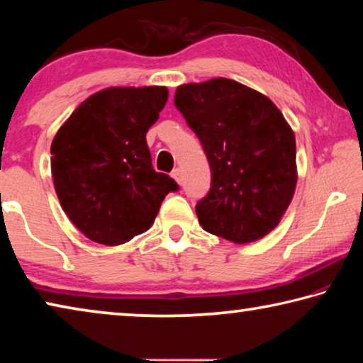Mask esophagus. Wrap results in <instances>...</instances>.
I'll use <instances>...</instances> for the list:
<instances>
[{
	"instance_id": "obj_1",
	"label": "esophagus",
	"mask_w": 363,
	"mask_h": 363,
	"mask_svg": "<svg viewBox=\"0 0 363 363\" xmlns=\"http://www.w3.org/2000/svg\"><path fill=\"white\" fill-rule=\"evenodd\" d=\"M171 176H173V179L181 186V184H182V171H181V168L173 169V173H171Z\"/></svg>"
}]
</instances>
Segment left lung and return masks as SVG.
Segmentation results:
<instances>
[{
	"label": "left lung",
	"mask_w": 363,
	"mask_h": 363,
	"mask_svg": "<svg viewBox=\"0 0 363 363\" xmlns=\"http://www.w3.org/2000/svg\"><path fill=\"white\" fill-rule=\"evenodd\" d=\"M174 104L199 136L211 189L195 206L206 232L256 242L279 225L296 190V139L277 106L235 79L177 86Z\"/></svg>",
	"instance_id": "left-lung-1"
}]
</instances>
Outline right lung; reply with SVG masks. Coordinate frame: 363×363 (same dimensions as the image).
<instances>
[{"mask_svg":"<svg viewBox=\"0 0 363 363\" xmlns=\"http://www.w3.org/2000/svg\"><path fill=\"white\" fill-rule=\"evenodd\" d=\"M167 101V86H112L79 104L54 136V189L89 240L130 242L149 230L164 196L177 189L152 168L145 140Z\"/></svg>","mask_w":363,"mask_h":363,"instance_id":"1","label":"right lung"}]
</instances>
